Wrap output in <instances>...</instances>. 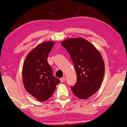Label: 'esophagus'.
<instances>
[{"instance_id": "obj_1", "label": "esophagus", "mask_w": 127, "mask_h": 127, "mask_svg": "<svg viewBox=\"0 0 127 127\" xmlns=\"http://www.w3.org/2000/svg\"><path fill=\"white\" fill-rule=\"evenodd\" d=\"M65 80V77H62V78H60V81H61V82H64V81Z\"/></svg>"}]
</instances>
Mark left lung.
Masks as SVG:
<instances>
[{"mask_svg":"<svg viewBox=\"0 0 127 127\" xmlns=\"http://www.w3.org/2000/svg\"><path fill=\"white\" fill-rule=\"evenodd\" d=\"M69 54L77 74L71 86L74 95L81 99L91 97L99 89L105 72L104 61L91 43L83 38H70L61 42Z\"/></svg>","mask_w":127,"mask_h":127,"instance_id":"1","label":"left lung"}]
</instances>
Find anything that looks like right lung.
<instances>
[{"label":"right lung","mask_w":127,"mask_h":127,"mask_svg":"<svg viewBox=\"0 0 127 127\" xmlns=\"http://www.w3.org/2000/svg\"><path fill=\"white\" fill-rule=\"evenodd\" d=\"M54 41H45L32 49L26 57L22 68L23 85L27 92L36 99L44 101L54 92L59 79L53 75L47 58Z\"/></svg>","instance_id":"right-lung-1"}]
</instances>
